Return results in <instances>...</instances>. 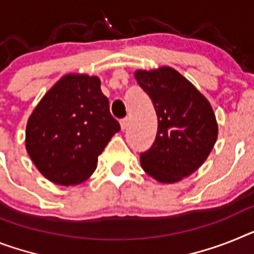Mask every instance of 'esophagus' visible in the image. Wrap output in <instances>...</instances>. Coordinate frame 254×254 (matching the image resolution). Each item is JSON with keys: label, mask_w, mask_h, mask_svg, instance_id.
I'll return each instance as SVG.
<instances>
[{"label": "esophagus", "mask_w": 254, "mask_h": 254, "mask_svg": "<svg viewBox=\"0 0 254 254\" xmlns=\"http://www.w3.org/2000/svg\"><path fill=\"white\" fill-rule=\"evenodd\" d=\"M120 125H121V130H127V125H129V120H127V119H123V120L120 121Z\"/></svg>", "instance_id": "34e87169"}]
</instances>
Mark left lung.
<instances>
[{
    "instance_id": "left-lung-1",
    "label": "left lung",
    "mask_w": 254,
    "mask_h": 254,
    "mask_svg": "<svg viewBox=\"0 0 254 254\" xmlns=\"http://www.w3.org/2000/svg\"><path fill=\"white\" fill-rule=\"evenodd\" d=\"M135 80L157 115L156 138L140 153L142 168L161 183L178 182L201 167L216 143L218 127L212 106L173 68L137 71Z\"/></svg>"
}]
</instances>
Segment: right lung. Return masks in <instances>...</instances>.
<instances>
[{
    "mask_svg": "<svg viewBox=\"0 0 254 254\" xmlns=\"http://www.w3.org/2000/svg\"><path fill=\"white\" fill-rule=\"evenodd\" d=\"M120 124L95 76L67 74L32 112L25 147L40 173L62 186L86 181Z\"/></svg>",
    "mask_w": 254,
    "mask_h": 254,
    "instance_id": "1",
    "label": "right lung"
}]
</instances>
